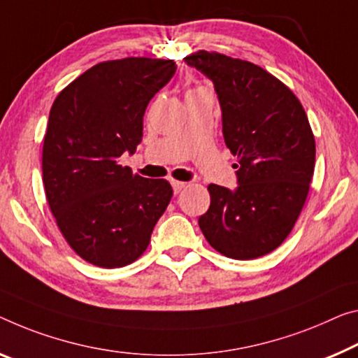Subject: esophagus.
Wrapping results in <instances>:
<instances>
[{
	"label": "esophagus",
	"instance_id": "obj_1",
	"mask_svg": "<svg viewBox=\"0 0 358 358\" xmlns=\"http://www.w3.org/2000/svg\"><path fill=\"white\" fill-rule=\"evenodd\" d=\"M187 182H182V180H173V189H174V194H179L180 190L185 189Z\"/></svg>",
	"mask_w": 358,
	"mask_h": 358
}]
</instances>
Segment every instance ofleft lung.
I'll return each mask as SVG.
<instances>
[{
	"mask_svg": "<svg viewBox=\"0 0 358 358\" xmlns=\"http://www.w3.org/2000/svg\"><path fill=\"white\" fill-rule=\"evenodd\" d=\"M184 60L214 83L225 145L238 158L234 192L208 185L201 232L232 259L268 255L293 230L310 189L315 139L306 110L287 85L248 60L214 51Z\"/></svg>",
	"mask_w": 358,
	"mask_h": 358,
	"instance_id": "left-lung-1",
	"label": "left lung"
}]
</instances>
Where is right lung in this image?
I'll return each instance as SVG.
<instances>
[{"label": "right lung", "instance_id": "obj_1", "mask_svg": "<svg viewBox=\"0 0 358 358\" xmlns=\"http://www.w3.org/2000/svg\"><path fill=\"white\" fill-rule=\"evenodd\" d=\"M174 73V60H107L64 87L49 112L46 200L70 248L97 267L139 259L171 201L166 179L133 174L120 157L134 153L148 102Z\"/></svg>", "mask_w": 358, "mask_h": 358}]
</instances>
